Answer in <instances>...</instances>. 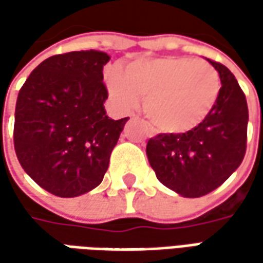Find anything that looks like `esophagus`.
<instances>
[{"instance_id": "1", "label": "esophagus", "mask_w": 263, "mask_h": 263, "mask_svg": "<svg viewBox=\"0 0 263 263\" xmlns=\"http://www.w3.org/2000/svg\"><path fill=\"white\" fill-rule=\"evenodd\" d=\"M130 118H135V116H130ZM149 136H155V132L152 128H149Z\"/></svg>"}]
</instances>
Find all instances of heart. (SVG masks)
I'll list each match as a JSON object with an SVG mask.
<instances>
[{"instance_id":"b5f03b06","label":"heart","mask_w":263,"mask_h":263,"mask_svg":"<svg viewBox=\"0 0 263 263\" xmlns=\"http://www.w3.org/2000/svg\"><path fill=\"white\" fill-rule=\"evenodd\" d=\"M105 85L121 111L135 109L145 96L147 117L168 133H184L199 126L221 92L217 70L206 61L187 57L137 60L126 70L111 67Z\"/></svg>"}]
</instances>
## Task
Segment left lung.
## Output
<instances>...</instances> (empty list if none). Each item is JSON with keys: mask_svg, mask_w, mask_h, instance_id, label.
Listing matches in <instances>:
<instances>
[{"mask_svg": "<svg viewBox=\"0 0 263 263\" xmlns=\"http://www.w3.org/2000/svg\"><path fill=\"white\" fill-rule=\"evenodd\" d=\"M208 61L221 79V92L211 114L186 133L158 135L146 146L158 180L183 197H200L215 190L237 170L246 154V96L227 67Z\"/></svg>", "mask_w": 263, "mask_h": 263, "instance_id": "obj_1", "label": "left lung"}]
</instances>
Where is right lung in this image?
Wrapping results in <instances>:
<instances>
[{
	"label": "right lung",
	"instance_id": "add662e5",
	"mask_svg": "<svg viewBox=\"0 0 263 263\" xmlns=\"http://www.w3.org/2000/svg\"><path fill=\"white\" fill-rule=\"evenodd\" d=\"M102 51H73L42 61L22 86L14 149L36 184L60 197L101 184L127 118L106 116Z\"/></svg>",
	"mask_w": 263,
	"mask_h": 263
}]
</instances>
